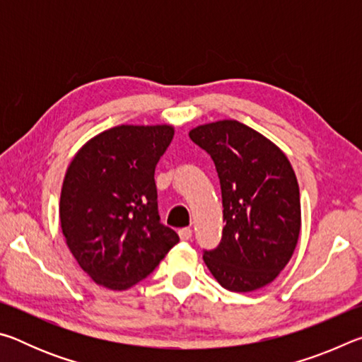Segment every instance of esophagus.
Returning <instances> with one entry per match:
<instances>
[{
  "instance_id": "esophagus-1",
  "label": "esophagus",
  "mask_w": 362,
  "mask_h": 362,
  "mask_svg": "<svg viewBox=\"0 0 362 362\" xmlns=\"http://www.w3.org/2000/svg\"><path fill=\"white\" fill-rule=\"evenodd\" d=\"M192 235H193V230L189 228V226H187V228H180L179 230V236H180L182 241H188L189 238H192Z\"/></svg>"
}]
</instances>
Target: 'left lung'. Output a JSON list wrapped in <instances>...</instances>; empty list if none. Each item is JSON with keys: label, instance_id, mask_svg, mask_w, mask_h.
<instances>
[{"label": "left lung", "instance_id": "left-lung-1", "mask_svg": "<svg viewBox=\"0 0 362 362\" xmlns=\"http://www.w3.org/2000/svg\"><path fill=\"white\" fill-rule=\"evenodd\" d=\"M189 139L211 155L222 188V241L204 250L206 265L225 289H260L283 272L297 246L296 173L272 140L240 121L198 126Z\"/></svg>", "mask_w": 362, "mask_h": 362}]
</instances>
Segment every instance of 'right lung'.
Masks as SVG:
<instances>
[{"label":"right lung","instance_id":"1","mask_svg":"<svg viewBox=\"0 0 362 362\" xmlns=\"http://www.w3.org/2000/svg\"><path fill=\"white\" fill-rule=\"evenodd\" d=\"M174 137L169 124H121L86 142L66 169L60 225L94 283L126 291L148 276L179 235L159 222L155 168Z\"/></svg>","mask_w":362,"mask_h":362}]
</instances>
